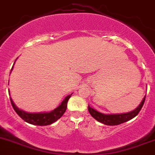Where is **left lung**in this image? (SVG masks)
Here are the masks:
<instances>
[{
  "label": "left lung",
  "mask_w": 155,
  "mask_h": 155,
  "mask_svg": "<svg viewBox=\"0 0 155 155\" xmlns=\"http://www.w3.org/2000/svg\"><path fill=\"white\" fill-rule=\"evenodd\" d=\"M145 100H146V95H145L144 98H143V101L140 103V104L138 106V107L136 108L134 110L127 113L110 115L103 114V113H99L97 110H94L89 105H88V110L91 116L99 122H101V123L107 125H116L124 123V122H127V121L134 118L140 113V111L141 110L142 107H143V104L145 103Z\"/></svg>",
  "instance_id": "obj_1"
}]
</instances>
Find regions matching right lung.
Wrapping results in <instances>:
<instances>
[{
	"label": "right lung",
	"instance_id": "add662e5",
	"mask_svg": "<svg viewBox=\"0 0 155 155\" xmlns=\"http://www.w3.org/2000/svg\"><path fill=\"white\" fill-rule=\"evenodd\" d=\"M12 68H13V66H12ZM71 95H72V94L66 96V98H65V99L62 101L61 104H60V106L57 107L56 109H54L53 111H51V112L50 113H27V112H25V111H23L22 110L18 109V108L15 106V104L13 103L11 97H10V101L14 110L16 112L17 114H18L24 121H25V122H28V123L32 124V125L44 126V125H51V124L54 123V122L58 120V119H60L63 114H64V113L66 112V110L67 103H68V99L71 98Z\"/></svg>",
	"mask_w": 155,
	"mask_h": 155
}]
</instances>
